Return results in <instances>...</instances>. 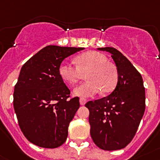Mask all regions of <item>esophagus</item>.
Instances as JSON below:
<instances>
[{
    "mask_svg": "<svg viewBox=\"0 0 160 160\" xmlns=\"http://www.w3.org/2000/svg\"><path fill=\"white\" fill-rule=\"evenodd\" d=\"M86 99H84V98H80V104L81 105H85V103H86Z\"/></svg>",
    "mask_w": 160,
    "mask_h": 160,
    "instance_id": "1",
    "label": "esophagus"
}]
</instances>
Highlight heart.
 I'll use <instances>...</instances> for the list:
<instances>
[{"label":"heart","mask_w":160,"mask_h":160,"mask_svg":"<svg viewBox=\"0 0 160 160\" xmlns=\"http://www.w3.org/2000/svg\"><path fill=\"white\" fill-rule=\"evenodd\" d=\"M106 57L98 51H88L76 58L77 65L64 61L59 66V75L71 84H76L84 77L85 82L74 88L77 97H90L100 92L108 93L115 88L118 82V72L113 64L107 62Z\"/></svg>","instance_id":"obj_1"}]
</instances>
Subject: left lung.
Segmentation results:
<instances>
[{"label":"left lung","mask_w":160,"mask_h":160,"mask_svg":"<svg viewBox=\"0 0 160 160\" xmlns=\"http://www.w3.org/2000/svg\"><path fill=\"white\" fill-rule=\"evenodd\" d=\"M111 54L118 71V84L109 96L85 106L89 110L90 134L105 151L126 147L136 134L145 111V88L142 76L129 59L113 47L97 48Z\"/></svg>","instance_id":"obj_1"}]
</instances>
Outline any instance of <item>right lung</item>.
Wrapping results in <instances>:
<instances>
[{
	"label": "right lung",
	"mask_w": 160,
	"mask_h": 160,
	"mask_svg": "<svg viewBox=\"0 0 160 160\" xmlns=\"http://www.w3.org/2000/svg\"><path fill=\"white\" fill-rule=\"evenodd\" d=\"M84 47L47 46L21 69L13 92V108L21 130L34 145L56 148L64 143L69 123L80 107L79 97L59 75L63 59Z\"/></svg>",
	"instance_id": "right-lung-1"
}]
</instances>
